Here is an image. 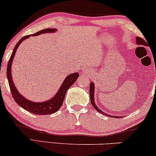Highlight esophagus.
<instances>
[{
    "mask_svg": "<svg viewBox=\"0 0 156 156\" xmlns=\"http://www.w3.org/2000/svg\"><path fill=\"white\" fill-rule=\"evenodd\" d=\"M91 74H92V72L91 71V69H89V68H86V69H84V71L82 72L83 76H89L91 75Z\"/></svg>",
    "mask_w": 156,
    "mask_h": 156,
    "instance_id": "obj_1",
    "label": "esophagus"
}]
</instances>
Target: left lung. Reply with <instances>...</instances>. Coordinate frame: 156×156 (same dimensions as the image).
Returning a JSON list of instances; mask_svg holds the SVG:
<instances>
[{"mask_svg": "<svg viewBox=\"0 0 156 156\" xmlns=\"http://www.w3.org/2000/svg\"><path fill=\"white\" fill-rule=\"evenodd\" d=\"M136 44H138V45H144V46H148V44H147V42L145 41L144 39H142V38H140L139 37H136ZM94 84L93 82H91L90 83V87H89V97H90V100H91V103L92 104V106L94 107V108L98 112L101 113V114H104V115H106V116H110V117H115V118H119V117H121V116H112V115H108L107 114H106L105 112H102L101 110H100L99 108L97 107V104H95V101H94Z\"/></svg>", "mask_w": 156, "mask_h": 156, "instance_id": "1", "label": "left lung"}]
</instances>
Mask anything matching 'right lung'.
Instances as JSON below:
<instances>
[{
    "label": "right lung",
    "mask_w": 156,
    "mask_h": 156,
    "mask_svg": "<svg viewBox=\"0 0 156 156\" xmlns=\"http://www.w3.org/2000/svg\"><path fill=\"white\" fill-rule=\"evenodd\" d=\"M57 30L55 28H47L37 32V33L33 34V35H26L22 37L20 40V41L16 44V47L13 49V51H12L11 56L10 57L9 61H8L7 66V78L8 83H9L10 91L12 93V97H13L14 100L19 106H21L23 108H24L25 110L27 111V112H31L32 114L37 115H46L53 114V113L57 112L62 105L67 91L76 82L79 76H80L78 72H74V73L69 74L65 79V80H64L62 84L60 86V88L57 91V93L55 94L54 97L52 99L42 102H35L27 99L24 96L20 94L18 89H16V87L15 86L12 77L11 67L15 55H16V51L18 50L20 43H22L23 41L29 38L30 36H37L44 33H53Z\"/></svg>",
    "instance_id": "obj_1"
}]
</instances>
